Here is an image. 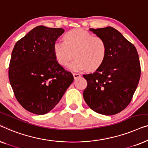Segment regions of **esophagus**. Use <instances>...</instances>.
<instances>
[{"label":"esophagus","mask_w":148,"mask_h":148,"mask_svg":"<svg viewBox=\"0 0 148 148\" xmlns=\"http://www.w3.org/2000/svg\"><path fill=\"white\" fill-rule=\"evenodd\" d=\"M73 77L75 79H77V78H79V77H81V75L79 73H73Z\"/></svg>","instance_id":"34e87169"}]
</instances>
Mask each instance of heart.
Wrapping results in <instances>:
<instances>
[{"mask_svg":"<svg viewBox=\"0 0 148 148\" xmlns=\"http://www.w3.org/2000/svg\"><path fill=\"white\" fill-rule=\"evenodd\" d=\"M55 58L62 66H66L73 56L75 59L69 64L74 71L88 69L94 71L104 63L108 46L104 38L92 36L82 29H75L64 36V42L56 41L53 45Z\"/></svg>","mask_w":148,"mask_h":148,"instance_id":"b5f03b06","label":"heart"}]
</instances>
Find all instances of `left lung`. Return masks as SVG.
<instances>
[{"instance_id": "obj_1", "label": "left lung", "mask_w": 148, "mask_h": 148, "mask_svg": "<svg viewBox=\"0 0 148 148\" xmlns=\"http://www.w3.org/2000/svg\"><path fill=\"white\" fill-rule=\"evenodd\" d=\"M90 31L106 40L107 56L93 73L83 75L88 86L83 93L89 107L97 113L113 115L129 104L141 75L139 55L134 45L112 27Z\"/></svg>"}]
</instances>
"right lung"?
<instances>
[{
  "label": "right lung",
  "mask_w": 148,
  "mask_h": 148,
  "mask_svg": "<svg viewBox=\"0 0 148 148\" xmlns=\"http://www.w3.org/2000/svg\"><path fill=\"white\" fill-rule=\"evenodd\" d=\"M62 28L37 26L17 42L11 54L9 79L18 102L36 114L50 112L71 83L72 73L56 61L53 45Z\"/></svg>",
  "instance_id": "obj_1"
}]
</instances>
